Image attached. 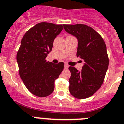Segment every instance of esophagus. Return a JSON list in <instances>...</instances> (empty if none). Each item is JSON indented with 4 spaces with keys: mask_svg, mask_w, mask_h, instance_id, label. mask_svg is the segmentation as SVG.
Segmentation results:
<instances>
[{
    "mask_svg": "<svg viewBox=\"0 0 124 124\" xmlns=\"http://www.w3.org/2000/svg\"><path fill=\"white\" fill-rule=\"evenodd\" d=\"M64 67H65V69H67V68L69 67V65H68V64H65V65H64Z\"/></svg>",
    "mask_w": 124,
    "mask_h": 124,
    "instance_id": "obj_1",
    "label": "esophagus"
}]
</instances>
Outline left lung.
Here are the masks:
<instances>
[{
	"instance_id": "obj_1",
	"label": "left lung",
	"mask_w": 124,
	"mask_h": 124,
	"mask_svg": "<svg viewBox=\"0 0 124 124\" xmlns=\"http://www.w3.org/2000/svg\"><path fill=\"white\" fill-rule=\"evenodd\" d=\"M64 27L67 33L78 39L76 56L84 61L81 71L74 67H69L71 73L69 92L76 98H88L104 81L109 65L106 46L102 37L92 27L83 24L64 25Z\"/></svg>"
}]
</instances>
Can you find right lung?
Here are the masks:
<instances>
[{
	"label": "right lung",
	"mask_w": 124,
	"mask_h": 124,
	"mask_svg": "<svg viewBox=\"0 0 124 124\" xmlns=\"http://www.w3.org/2000/svg\"><path fill=\"white\" fill-rule=\"evenodd\" d=\"M63 26L39 23L27 31L21 41L16 56L19 74L27 89L38 97L53 92L55 79L64 69V62L54 64L46 60Z\"/></svg>",
	"instance_id": "obj_1"
}]
</instances>
